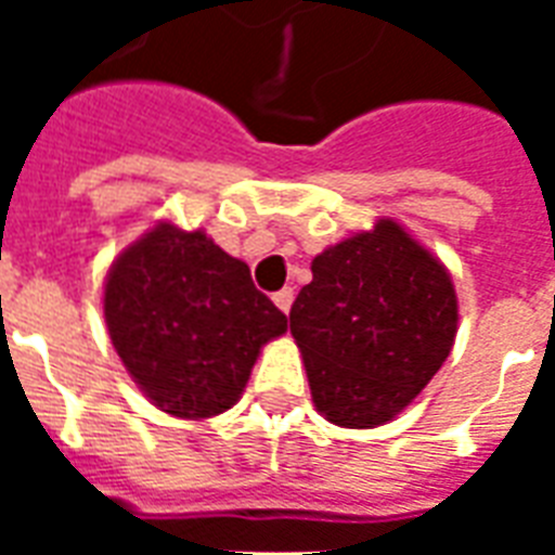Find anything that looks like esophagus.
<instances>
[{"instance_id": "esophagus-1", "label": "esophagus", "mask_w": 555, "mask_h": 555, "mask_svg": "<svg viewBox=\"0 0 555 555\" xmlns=\"http://www.w3.org/2000/svg\"><path fill=\"white\" fill-rule=\"evenodd\" d=\"M273 302H276L279 311H291V305H294V291L291 287H282L279 294H273Z\"/></svg>"}]
</instances>
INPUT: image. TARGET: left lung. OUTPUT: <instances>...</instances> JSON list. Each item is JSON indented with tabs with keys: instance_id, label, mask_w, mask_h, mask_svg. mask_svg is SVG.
<instances>
[{
	"instance_id": "left-lung-1",
	"label": "left lung",
	"mask_w": 555,
	"mask_h": 555,
	"mask_svg": "<svg viewBox=\"0 0 555 555\" xmlns=\"http://www.w3.org/2000/svg\"><path fill=\"white\" fill-rule=\"evenodd\" d=\"M291 308L325 421L371 429L403 412L447 363L457 296L447 268L391 218L320 253Z\"/></svg>"
}]
</instances>
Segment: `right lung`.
I'll return each mask as SVG.
<instances>
[{
	"label": "right lung",
	"mask_w": 555,
	"mask_h": 555,
	"mask_svg": "<svg viewBox=\"0 0 555 555\" xmlns=\"http://www.w3.org/2000/svg\"><path fill=\"white\" fill-rule=\"evenodd\" d=\"M108 337L160 412L201 421L242 397L259 348L287 317L256 291L250 268L207 233L158 224L112 264Z\"/></svg>",
	"instance_id": "obj_1"
}]
</instances>
